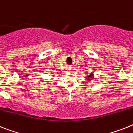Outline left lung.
Here are the masks:
<instances>
[{"label": "left lung", "instance_id": "8db88e82", "mask_svg": "<svg viewBox=\"0 0 133 133\" xmlns=\"http://www.w3.org/2000/svg\"><path fill=\"white\" fill-rule=\"evenodd\" d=\"M92 76H94V75H93V73H91V74L90 75H89V78H88V80H89V81H90V80H91V79H92V77H91V79L90 78V77H92Z\"/></svg>", "mask_w": 133, "mask_h": 133}]
</instances>
